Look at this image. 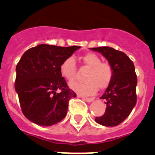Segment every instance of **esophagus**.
Returning a JSON list of instances; mask_svg holds the SVG:
<instances>
[{"instance_id": "1", "label": "esophagus", "mask_w": 155, "mask_h": 155, "mask_svg": "<svg viewBox=\"0 0 155 155\" xmlns=\"http://www.w3.org/2000/svg\"><path fill=\"white\" fill-rule=\"evenodd\" d=\"M82 99L84 101H87V102H91V101H93V99L90 98V97H82Z\"/></svg>"}]
</instances>
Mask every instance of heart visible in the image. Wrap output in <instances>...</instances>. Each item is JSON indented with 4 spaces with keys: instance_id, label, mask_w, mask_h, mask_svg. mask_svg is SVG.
Masks as SVG:
<instances>
[{
    "instance_id": "obj_1",
    "label": "heart",
    "mask_w": 155,
    "mask_h": 155,
    "mask_svg": "<svg viewBox=\"0 0 155 155\" xmlns=\"http://www.w3.org/2000/svg\"><path fill=\"white\" fill-rule=\"evenodd\" d=\"M83 64L88 71L84 76V82L73 83L70 87L80 95H93L100 89H105L111 83L114 69L109 62H101V58L93 53L81 57ZM60 74L68 82L76 79V65L73 58H67L60 65Z\"/></svg>"
}]
</instances>
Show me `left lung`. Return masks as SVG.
I'll use <instances>...</instances> for the list:
<instances>
[{
	"instance_id": "left-lung-1",
	"label": "left lung",
	"mask_w": 155,
	"mask_h": 155,
	"mask_svg": "<svg viewBox=\"0 0 155 155\" xmlns=\"http://www.w3.org/2000/svg\"><path fill=\"white\" fill-rule=\"evenodd\" d=\"M101 53L114 69V76L105 93L100 97L106 100V111L96 117L97 124L106 127L117 126L127 119L137 103L136 88L137 77L133 61L124 53L111 47L91 48Z\"/></svg>"
}]
</instances>
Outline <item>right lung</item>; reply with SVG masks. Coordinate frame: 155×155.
Instances as JSON below:
<instances>
[{
  "label": "right lung",
  "instance_id": "1",
  "mask_svg": "<svg viewBox=\"0 0 155 155\" xmlns=\"http://www.w3.org/2000/svg\"><path fill=\"white\" fill-rule=\"evenodd\" d=\"M80 46L41 44L23 54L16 66L15 87L27 119L51 126L67 115L69 100L76 97L60 74V65Z\"/></svg>",
  "mask_w": 155,
  "mask_h": 155
}]
</instances>
